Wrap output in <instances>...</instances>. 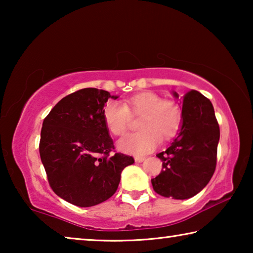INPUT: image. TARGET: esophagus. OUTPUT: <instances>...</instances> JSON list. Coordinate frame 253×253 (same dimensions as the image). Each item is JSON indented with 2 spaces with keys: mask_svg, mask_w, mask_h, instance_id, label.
Masks as SVG:
<instances>
[{
  "mask_svg": "<svg viewBox=\"0 0 253 253\" xmlns=\"http://www.w3.org/2000/svg\"><path fill=\"white\" fill-rule=\"evenodd\" d=\"M135 161L137 163H142L145 161V157H135Z\"/></svg>",
  "mask_w": 253,
  "mask_h": 253,
  "instance_id": "obj_1",
  "label": "esophagus"
}]
</instances>
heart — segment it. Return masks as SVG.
<instances>
[{
    "instance_id": "b5f03b06",
    "label": "heart",
    "mask_w": 253,
    "mask_h": 253,
    "mask_svg": "<svg viewBox=\"0 0 253 253\" xmlns=\"http://www.w3.org/2000/svg\"><path fill=\"white\" fill-rule=\"evenodd\" d=\"M129 113L142 115L139 131L124 136L117 143L119 151L145 155L155 149L162 140H169L176 134L181 125V110L172 100H162L153 92H143L130 97L126 105L110 100L102 110L105 125L113 135H123L129 121Z\"/></svg>"
}]
</instances>
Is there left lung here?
I'll use <instances>...</instances> for the list:
<instances>
[{
	"mask_svg": "<svg viewBox=\"0 0 253 253\" xmlns=\"http://www.w3.org/2000/svg\"><path fill=\"white\" fill-rule=\"evenodd\" d=\"M178 98V93L173 91ZM220 128L214 108L202 93L191 90L183 97L182 125L165 152L161 174L152 179L154 191L165 198L186 200L207 186L216 166Z\"/></svg>",
	"mask_w": 253,
	"mask_h": 253,
	"instance_id": "8db88e82",
	"label": "left lung"
}]
</instances>
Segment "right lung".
<instances>
[{"mask_svg": "<svg viewBox=\"0 0 253 253\" xmlns=\"http://www.w3.org/2000/svg\"><path fill=\"white\" fill-rule=\"evenodd\" d=\"M109 98L118 96L102 89H80L62 98L42 124L39 151L50 186L80 208L113 196L123 169L134 163L122 153L109 156L114 143L102 118Z\"/></svg>", "mask_w": 253, "mask_h": 253, "instance_id": "obj_1", "label": "right lung"}]
</instances>
